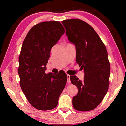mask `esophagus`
<instances>
[{
    "instance_id": "esophagus-1",
    "label": "esophagus",
    "mask_w": 126,
    "mask_h": 126,
    "mask_svg": "<svg viewBox=\"0 0 126 126\" xmlns=\"http://www.w3.org/2000/svg\"><path fill=\"white\" fill-rule=\"evenodd\" d=\"M67 82L68 83H71V80H70V75L67 74Z\"/></svg>"
}]
</instances>
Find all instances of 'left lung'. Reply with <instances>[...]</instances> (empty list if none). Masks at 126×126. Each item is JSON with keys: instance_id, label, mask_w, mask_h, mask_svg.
Instances as JSON below:
<instances>
[{"instance_id": "8db88e82", "label": "left lung", "mask_w": 126, "mask_h": 126, "mask_svg": "<svg viewBox=\"0 0 126 126\" xmlns=\"http://www.w3.org/2000/svg\"><path fill=\"white\" fill-rule=\"evenodd\" d=\"M62 23L68 39L75 44L77 63L84 71L83 81L70 76L78 89L72 104L77 110L89 111L101 103L108 89L110 66L107 51L96 32L84 21L71 19Z\"/></svg>"}]
</instances>
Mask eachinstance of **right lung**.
<instances>
[{"instance_id": "right-lung-1", "label": "right lung", "mask_w": 126, "mask_h": 126, "mask_svg": "<svg viewBox=\"0 0 126 126\" xmlns=\"http://www.w3.org/2000/svg\"><path fill=\"white\" fill-rule=\"evenodd\" d=\"M65 33L57 21L38 23L29 30L19 57L20 86L29 103L36 109L48 110L56 107L65 86L67 76L45 73L51 49Z\"/></svg>"}]
</instances>
